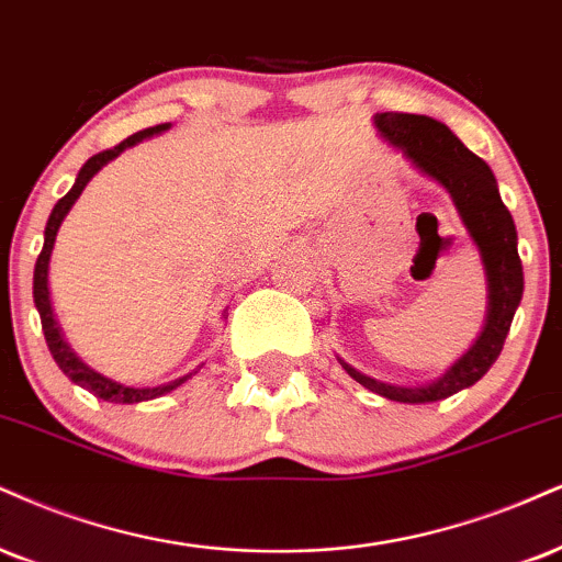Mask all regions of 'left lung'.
Instances as JSON below:
<instances>
[{"label": "left lung", "mask_w": 562, "mask_h": 562, "mask_svg": "<svg viewBox=\"0 0 562 562\" xmlns=\"http://www.w3.org/2000/svg\"><path fill=\"white\" fill-rule=\"evenodd\" d=\"M376 133L395 146L424 178L439 182L458 209L465 233L474 240L486 277L484 327L465 353L437 380L424 384L382 382L350 367L337 356L340 367L363 387L395 403H435L476 384L497 361L508 337L510 322L524 295V267L518 259V233L513 216L499 199L497 180L490 165L461 144L448 125L427 114L376 112Z\"/></svg>", "instance_id": "obj_1"}]
</instances>
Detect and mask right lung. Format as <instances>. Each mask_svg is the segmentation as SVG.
<instances>
[{"label":"right lung","instance_id":"1","mask_svg":"<svg viewBox=\"0 0 562 562\" xmlns=\"http://www.w3.org/2000/svg\"><path fill=\"white\" fill-rule=\"evenodd\" d=\"M170 131V123L165 125H157V127H146V131H138L133 133L131 138H125L123 144L110 148V151H101V154H93L91 159L86 161L83 167H80L76 182H72V188L67 191V195L57 201L49 214V222H46V229H44V248L42 254H38L36 259V269H33V303H36L38 308V316H42V329H44V337H46V346L52 350V358L57 361V367L63 369V374L67 380H72L80 387L93 392V395L99 397V401H106V403H144V401H154V397H161L167 395V392L178 390L182 382H188V376L195 374V371H188V374L178 376V380L172 382H161V384H151V387H133V384H123V382H114L110 376H104L101 371L91 369L88 363L80 358L76 350L67 346L65 335H63V327H59L57 322V314H54L52 308V293H49V259H52V251H54V240H57V233H59V225H63V220L70 212L72 204L78 201V195L83 193V188L88 186V180L97 175L101 167L110 165L112 159H117L120 154L125 151V148H131L135 144H140V140L146 138H154V135Z\"/></svg>","mask_w":562,"mask_h":562}]
</instances>
